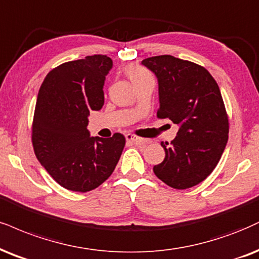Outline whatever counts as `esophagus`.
<instances>
[{
    "label": "esophagus",
    "mask_w": 259,
    "mask_h": 259,
    "mask_svg": "<svg viewBox=\"0 0 259 259\" xmlns=\"http://www.w3.org/2000/svg\"><path fill=\"white\" fill-rule=\"evenodd\" d=\"M126 139L128 140V142L133 143V144H140V143L143 142L142 138H139V137H137L135 135H131V133H128V135H126Z\"/></svg>",
    "instance_id": "1"
}]
</instances>
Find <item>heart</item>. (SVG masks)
Listing matches in <instances>:
<instances>
[{
  "mask_svg": "<svg viewBox=\"0 0 259 259\" xmlns=\"http://www.w3.org/2000/svg\"><path fill=\"white\" fill-rule=\"evenodd\" d=\"M126 73L128 75L130 80L132 81V84L135 86L139 84V82L148 80V79H152L151 73L139 65H131L130 67H127Z\"/></svg>",
  "mask_w": 259,
  "mask_h": 259,
  "instance_id": "obj_1",
  "label": "heart"
}]
</instances>
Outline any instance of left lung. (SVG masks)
<instances>
[{
  "mask_svg": "<svg viewBox=\"0 0 259 259\" xmlns=\"http://www.w3.org/2000/svg\"><path fill=\"white\" fill-rule=\"evenodd\" d=\"M142 63L158 79V119H169L179 131L154 167L159 180L177 190L202 183L212 173L228 140L229 121L221 91L207 69L171 55L152 56Z\"/></svg>",
  "mask_w": 259,
  "mask_h": 259,
  "instance_id": "1",
  "label": "left lung"
}]
</instances>
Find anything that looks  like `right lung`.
Instances as JSON below:
<instances>
[{
	"label": "right lung",
	"mask_w": 259,
	"mask_h": 259,
	"mask_svg": "<svg viewBox=\"0 0 259 259\" xmlns=\"http://www.w3.org/2000/svg\"><path fill=\"white\" fill-rule=\"evenodd\" d=\"M113 61L92 55L65 62L41 82L32 122V145L57 184L89 192L110 177L126 144L121 133L90 137L88 116L104 104L103 85Z\"/></svg>",
	"instance_id": "obj_1"
}]
</instances>
